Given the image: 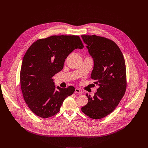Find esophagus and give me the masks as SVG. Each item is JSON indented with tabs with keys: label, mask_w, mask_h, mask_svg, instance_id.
I'll return each mask as SVG.
<instances>
[{
	"label": "esophagus",
	"mask_w": 148,
	"mask_h": 148,
	"mask_svg": "<svg viewBox=\"0 0 148 148\" xmlns=\"http://www.w3.org/2000/svg\"><path fill=\"white\" fill-rule=\"evenodd\" d=\"M74 92L79 94H82V91L81 90H79V88H75Z\"/></svg>",
	"instance_id": "1"
}]
</instances>
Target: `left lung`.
<instances>
[{"label":"left lung","mask_w":148,"mask_h":148,"mask_svg":"<svg viewBox=\"0 0 148 148\" xmlns=\"http://www.w3.org/2000/svg\"><path fill=\"white\" fill-rule=\"evenodd\" d=\"M94 60L91 78L99 86L92 98L81 108L83 113L92 119H101L118 106L126 88L125 62L122 53L111 40L96 35H82Z\"/></svg>","instance_id":"8db88e82"}]
</instances>
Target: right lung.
Wrapping results in <instances>:
<instances>
[{"label": "right lung", "mask_w": 148, "mask_h": 148, "mask_svg": "<svg viewBox=\"0 0 148 148\" xmlns=\"http://www.w3.org/2000/svg\"><path fill=\"white\" fill-rule=\"evenodd\" d=\"M78 36H52L37 40L22 61L20 81L24 99L37 116L47 118L58 113L63 101L75 88L57 87L52 77L62 70L65 59L75 49H83Z\"/></svg>", "instance_id": "right-lung-1"}]
</instances>
